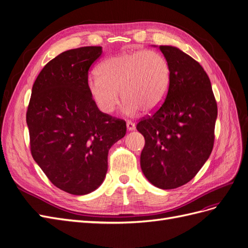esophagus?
Returning <instances> with one entry per match:
<instances>
[{"label": "esophagus", "mask_w": 248, "mask_h": 248, "mask_svg": "<svg viewBox=\"0 0 248 248\" xmlns=\"http://www.w3.org/2000/svg\"><path fill=\"white\" fill-rule=\"evenodd\" d=\"M126 126H127V130H129V131L136 129V124H134V123L131 122V121H127Z\"/></svg>", "instance_id": "obj_1"}]
</instances>
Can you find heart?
Returning a JSON list of instances; mask_svg holds the SVG:
<instances>
[{
	"label": "heart",
	"mask_w": 248,
	"mask_h": 248,
	"mask_svg": "<svg viewBox=\"0 0 248 248\" xmlns=\"http://www.w3.org/2000/svg\"><path fill=\"white\" fill-rule=\"evenodd\" d=\"M98 78L88 80V92L103 114H111L119 103L133 115L156 109L166 99L170 85V67L160 52L152 49L125 51L104 60L97 68Z\"/></svg>",
	"instance_id": "obj_1"
}]
</instances>
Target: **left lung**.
Returning <instances> with one entry per match:
<instances>
[{
    "label": "left lung",
    "instance_id": "left-lung-1",
    "mask_svg": "<svg viewBox=\"0 0 248 248\" xmlns=\"http://www.w3.org/2000/svg\"><path fill=\"white\" fill-rule=\"evenodd\" d=\"M159 48L170 67V85L160 107L137 125L145 138L140 168L154 186L174 189L189 182L211 154L217 103L199 62L177 47Z\"/></svg>",
    "mask_w": 248,
    "mask_h": 248
}]
</instances>
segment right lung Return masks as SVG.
Returning a JSON list of instances; mask_svg holds the SVG:
<instances>
[{
	"label": "right lung",
	"instance_id": "right-lung-1",
	"mask_svg": "<svg viewBox=\"0 0 248 248\" xmlns=\"http://www.w3.org/2000/svg\"><path fill=\"white\" fill-rule=\"evenodd\" d=\"M101 46L66 50L40 71L27 110L30 148L49 181L82 196L101 185L110 147L126 133L124 120L103 114L88 92L90 67Z\"/></svg>",
	"mask_w": 248,
	"mask_h": 248
}]
</instances>
